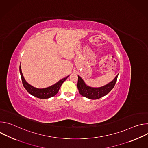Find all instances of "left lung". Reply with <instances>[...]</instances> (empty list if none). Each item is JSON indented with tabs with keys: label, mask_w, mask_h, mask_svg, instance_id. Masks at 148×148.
Masks as SVG:
<instances>
[{
	"label": "left lung",
	"mask_w": 148,
	"mask_h": 148,
	"mask_svg": "<svg viewBox=\"0 0 148 148\" xmlns=\"http://www.w3.org/2000/svg\"><path fill=\"white\" fill-rule=\"evenodd\" d=\"M118 74L114 78V79L108 83L106 85L100 87H91L84 82L81 77L78 75V80L77 83V87L79 94L87 98L91 99H97L108 94L114 87L117 80Z\"/></svg>",
	"instance_id": "1"
}]
</instances>
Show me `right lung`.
I'll return each instance as SVG.
<instances>
[{"mask_svg":"<svg viewBox=\"0 0 148 148\" xmlns=\"http://www.w3.org/2000/svg\"><path fill=\"white\" fill-rule=\"evenodd\" d=\"M19 70H20L21 78H22L23 85L25 88V89L31 95L40 99H47L56 95L58 92L59 89L61 87L62 84L69 77V75H68L67 77L60 79L57 82L54 84V85H52L49 87L45 88H37L31 86L30 84H29L26 81V79H25L23 75L20 66L19 67Z\"/></svg>","mask_w":148,"mask_h":148,"instance_id":"add662e5","label":"right lung"}]
</instances>
